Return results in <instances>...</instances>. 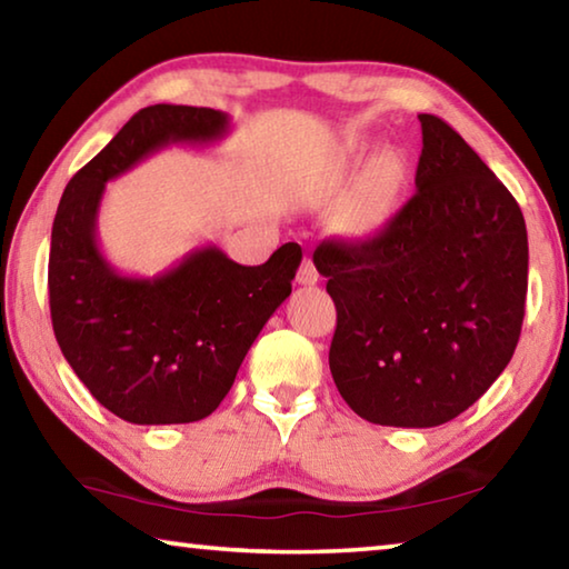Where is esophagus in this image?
I'll use <instances>...</instances> for the list:
<instances>
[{"label":"esophagus","instance_id":"1","mask_svg":"<svg viewBox=\"0 0 569 569\" xmlns=\"http://www.w3.org/2000/svg\"><path fill=\"white\" fill-rule=\"evenodd\" d=\"M319 271H316V266H313V261L311 258H303L301 261V268H298V276H296V281L301 283V286H316L319 283Z\"/></svg>","mask_w":569,"mask_h":569}]
</instances>
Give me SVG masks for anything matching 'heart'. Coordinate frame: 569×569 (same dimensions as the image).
I'll return each mask as SVG.
<instances>
[{"label": "heart", "mask_w": 569, "mask_h": 569, "mask_svg": "<svg viewBox=\"0 0 569 569\" xmlns=\"http://www.w3.org/2000/svg\"><path fill=\"white\" fill-rule=\"evenodd\" d=\"M403 178V166L397 152H381V156L371 162L366 170L359 190H356L351 216L356 226H373L389 208L393 192H397L399 182Z\"/></svg>", "instance_id": "b5f03b06"}]
</instances>
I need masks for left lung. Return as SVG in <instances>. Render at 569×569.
<instances>
[{
    "instance_id": "obj_1",
    "label": "left lung",
    "mask_w": 569,
    "mask_h": 569,
    "mask_svg": "<svg viewBox=\"0 0 569 569\" xmlns=\"http://www.w3.org/2000/svg\"><path fill=\"white\" fill-rule=\"evenodd\" d=\"M417 192L369 240H323L331 377L361 419L439 427L507 369L527 298L522 210L465 138L419 114Z\"/></svg>"
}]
</instances>
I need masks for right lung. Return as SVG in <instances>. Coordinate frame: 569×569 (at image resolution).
Wrapping results in <instances>:
<instances>
[{"label": "right lung", "mask_w": 569, "mask_h": 569, "mask_svg": "<svg viewBox=\"0 0 569 569\" xmlns=\"http://www.w3.org/2000/svg\"><path fill=\"white\" fill-rule=\"evenodd\" d=\"M228 114L150 104L74 172L52 223L50 313L57 343L84 387L130 423H190L218 409L273 311L291 296L301 246L240 266L216 246L156 278L122 276L98 246L104 182L170 142L206 146Z\"/></svg>", "instance_id": "right-lung-1"}]
</instances>
